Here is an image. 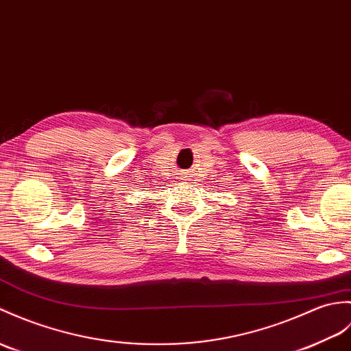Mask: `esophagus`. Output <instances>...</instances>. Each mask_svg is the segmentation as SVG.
<instances>
[{
	"label": "esophagus",
	"mask_w": 351,
	"mask_h": 351,
	"mask_svg": "<svg viewBox=\"0 0 351 351\" xmlns=\"http://www.w3.org/2000/svg\"><path fill=\"white\" fill-rule=\"evenodd\" d=\"M179 179H181V181L189 182L190 179H191V172H185V170H184V172L179 173Z\"/></svg>",
	"instance_id": "34e87169"
}]
</instances>
